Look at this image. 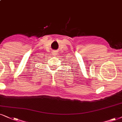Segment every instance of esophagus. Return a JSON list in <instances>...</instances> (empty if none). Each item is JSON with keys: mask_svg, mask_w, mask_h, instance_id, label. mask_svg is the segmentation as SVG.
Returning <instances> with one entry per match:
<instances>
[{"mask_svg": "<svg viewBox=\"0 0 122 122\" xmlns=\"http://www.w3.org/2000/svg\"><path fill=\"white\" fill-rule=\"evenodd\" d=\"M57 53L58 52L57 51H52V55H56Z\"/></svg>", "mask_w": 122, "mask_h": 122, "instance_id": "esophagus-1", "label": "esophagus"}]
</instances>
